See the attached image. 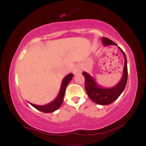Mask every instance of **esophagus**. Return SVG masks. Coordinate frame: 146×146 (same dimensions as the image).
Instances as JSON below:
<instances>
[{
	"label": "esophagus",
	"instance_id": "esophagus-1",
	"mask_svg": "<svg viewBox=\"0 0 146 146\" xmlns=\"http://www.w3.org/2000/svg\"><path fill=\"white\" fill-rule=\"evenodd\" d=\"M73 73H75V74H77L78 73H80V72H81V68H80V66L77 65V66H75L74 68H73Z\"/></svg>",
	"mask_w": 146,
	"mask_h": 146
}]
</instances>
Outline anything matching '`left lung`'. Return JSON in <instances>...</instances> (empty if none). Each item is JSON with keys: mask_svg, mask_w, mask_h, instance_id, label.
I'll list each match as a JSON object with an SVG mask.
<instances>
[{"mask_svg": "<svg viewBox=\"0 0 146 146\" xmlns=\"http://www.w3.org/2000/svg\"><path fill=\"white\" fill-rule=\"evenodd\" d=\"M104 46L108 45H116V43L110 40L107 38H102V40ZM123 53L124 56V66H123V75L121 80H120L116 86L111 88H104L100 86L97 83L95 80L90 74L86 72H83L82 75L85 78V89L90 100L95 103L100 105H108L115 102L122 92L124 90L128 80V66H127V59L124 52L121 48L119 47Z\"/></svg>", "mask_w": 146, "mask_h": 146, "instance_id": "left-lung-1", "label": "left lung"}]
</instances>
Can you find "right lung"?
<instances>
[{
	"instance_id": "right-lung-1",
	"label": "right lung",
	"mask_w": 146,
	"mask_h": 146,
	"mask_svg": "<svg viewBox=\"0 0 146 146\" xmlns=\"http://www.w3.org/2000/svg\"><path fill=\"white\" fill-rule=\"evenodd\" d=\"M73 77V73H69V74L66 75V76L63 79L62 82V84H61V86H60V89L59 93H58V95L53 102H50V103L47 104L43 105V106L35 105L31 103H29H29L32 106L34 107L35 108H36L37 110H40V111L41 112H43V113H53V112L56 111V110H58V108H60V106H61L62 104L63 100H64V97L65 90H66V86H67V85L69 84L70 82L71 81Z\"/></svg>"
}]
</instances>
